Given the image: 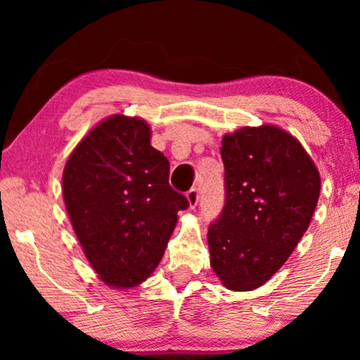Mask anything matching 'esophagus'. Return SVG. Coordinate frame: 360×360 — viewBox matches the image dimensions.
I'll return each instance as SVG.
<instances>
[{
    "instance_id": "34e87169",
    "label": "esophagus",
    "mask_w": 360,
    "mask_h": 360,
    "mask_svg": "<svg viewBox=\"0 0 360 360\" xmlns=\"http://www.w3.org/2000/svg\"><path fill=\"white\" fill-rule=\"evenodd\" d=\"M186 200H188L190 208H195V206L198 205V201H200V191H198V188H191V190L186 191Z\"/></svg>"
}]
</instances>
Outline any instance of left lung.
<instances>
[{
  "label": "left lung",
  "mask_w": 360,
  "mask_h": 360,
  "mask_svg": "<svg viewBox=\"0 0 360 360\" xmlns=\"http://www.w3.org/2000/svg\"><path fill=\"white\" fill-rule=\"evenodd\" d=\"M224 206L210 224L211 267L224 287L249 292L285 264L319 198L318 169L292 134L275 126L226 134Z\"/></svg>",
  "instance_id": "1"
}]
</instances>
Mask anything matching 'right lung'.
Here are the masks:
<instances>
[{
  "mask_svg": "<svg viewBox=\"0 0 360 360\" xmlns=\"http://www.w3.org/2000/svg\"><path fill=\"white\" fill-rule=\"evenodd\" d=\"M170 164L139 117H108L75 147L63 200L88 262L111 287L129 288L159 265L188 200L169 184Z\"/></svg>",
  "mask_w": 360,
  "mask_h": 360,
  "instance_id": "right-lung-1",
  "label": "right lung"
}]
</instances>
